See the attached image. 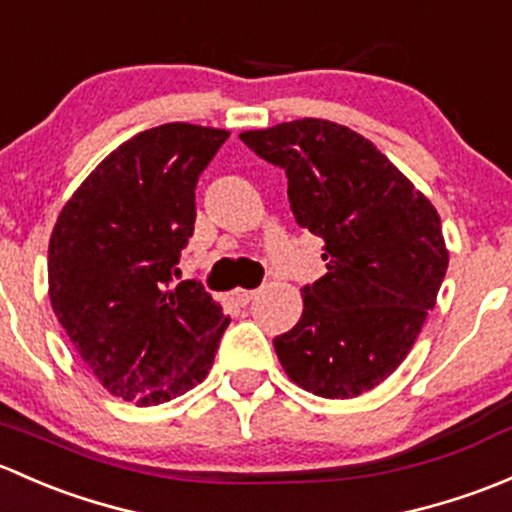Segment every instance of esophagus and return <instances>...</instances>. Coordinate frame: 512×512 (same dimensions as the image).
Listing matches in <instances>:
<instances>
[{
    "label": "esophagus",
    "instance_id": "34e87169",
    "mask_svg": "<svg viewBox=\"0 0 512 512\" xmlns=\"http://www.w3.org/2000/svg\"><path fill=\"white\" fill-rule=\"evenodd\" d=\"M256 293H258V291H246V288H236V291H234V298L239 300L241 305H246V303H251V300L256 298Z\"/></svg>",
    "mask_w": 512,
    "mask_h": 512
}]
</instances>
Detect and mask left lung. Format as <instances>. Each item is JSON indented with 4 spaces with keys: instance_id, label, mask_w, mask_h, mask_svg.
Returning <instances> with one entry per match:
<instances>
[{
    "instance_id": "left-lung-1",
    "label": "left lung",
    "mask_w": 512,
    "mask_h": 512,
    "mask_svg": "<svg viewBox=\"0 0 512 512\" xmlns=\"http://www.w3.org/2000/svg\"><path fill=\"white\" fill-rule=\"evenodd\" d=\"M241 140L286 170L293 217L325 241V276L273 340L305 392L350 399L382 384L412 350L449 268L434 204L387 155L345 125L303 118Z\"/></svg>"
}]
</instances>
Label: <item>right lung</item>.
Instances as JSON below:
<instances>
[{
    "mask_svg": "<svg viewBox=\"0 0 512 512\" xmlns=\"http://www.w3.org/2000/svg\"><path fill=\"white\" fill-rule=\"evenodd\" d=\"M226 138L189 123L138 133L83 179L51 231V308L98 382L138 407L197 387L229 325L199 283L175 286L197 179Z\"/></svg>",
    "mask_w": 512,
    "mask_h": 512,
    "instance_id": "obj_1",
    "label": "right lung"
}]
</instances>
